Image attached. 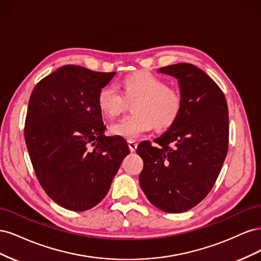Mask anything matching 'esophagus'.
<instances>
[{
	"mask_svg": "<svg viewBox=\"0 0 261 261\" xmlns=\"http://www.w3.org/2000/svg\"><path fill=\"white\" fill-rule=\"evenodd\" d=\"M128 146H129V149H130L132 152L136 151V149H137V143H136L135 140H128Z\"/></svg>",
	"mask_w": 261,
	"mask_h": 261,
	"instance_id": "1",
	"label": "esophagus"
}]
</instances>
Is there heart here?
Here are the masks:
<instances>
[{
	"mask_svg": "<svg viewBox=\"0 0 261 261\" xmlns=\"http://www.w3.org/2000/svg\"><path fill=\"white\" fill-rule=\"evenodd\" d=\"M123 93L114 85H108L98 93V106L107 117L120 115L132 106V115L113 124L114 135L135 139L153 127L163 129L175 122L181 110V96L161 77L150 73L129 75L122 82Z\"/></svg>",
	"mask_w": 261,
	"mask_h": 261,
	"instance_id": "obj_1",
	"label": "heart"
}]
</instances>
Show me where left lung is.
I'll use <instances>...</instances> for the list:
<instances>
[{
    "label": "left lung",
    "instance_id": "obj_1",
    "mask_svg": "<svg viewBox=\"0 0 261 261\" xmlns=\"http://www.w3.org/2000/svg\"><path fill=\"white\" fill-rule=\"evenodd\" d=\"M159 73L178 81L181 110L160 137L137 147L144 161L139 184L148 200L165 212L198 204L215 185L227 153L228 110L224 94L193 64L178 63Z\"/></svg>",
    "mask_w": 261,
    "mask_h": 261
}]
</instances>
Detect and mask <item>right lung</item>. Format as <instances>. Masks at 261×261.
<instances>
[{
	"label": "right lung",
	"mask_w": 261,
	"mask_h": 261,
	"mask_svg": "<svg viewBox=\"0 0 261 261\" xmlns=\"http://www.w3.org/2000/svg\"><path fill=\"white\" fill-rule=\"evenodd\" d=\"M116 73L64 65L31 93L25 140L39 183L59 206L86 211L105 198L124 158L121 136H106L98 93Z\"/></svg>",
	"instance_id": "1"
}]
</instances>
